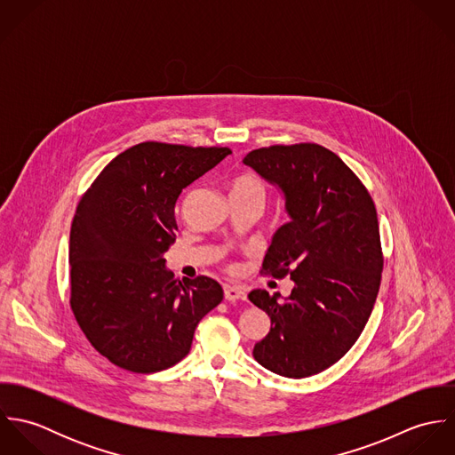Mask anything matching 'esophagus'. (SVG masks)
I'll use <instances>...</instances> for the list:
<instances>
[{
    "instance_id": "1",
    "label": "esophagus",
    "mask_w": 455,
    "mask_h": 455,
    "mask_svg": "<svg viewBox=\"0 0 455 455\" xmlns=\"http://www.w3.org/2000/svg\"><path fill=\"white\" fill-rule=\"evenodd\" d=\"M224 298L228 301H236V299H245V291L236 285H226L224 287Z\"/></svg>"
}]
</instances>
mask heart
Masks as SVG:
<instances>
[{
	"instance_id": "1",
	"label": "heart",
	"mask_w": 455,
	"mask_h": 455,
	"mask_svg": "<svg viewBox=\"0 0 455 455\" xmlns=\"http://www.w3.org/2000/svg\"><path fill=\"white\" fill-rule=\"evenodd\" d=\"M231 193H243V195H251L252 193V195L264 196V184L256 177L243 175V177H240V179H236L233 182Z\"/></svg>"
}]
</instances>
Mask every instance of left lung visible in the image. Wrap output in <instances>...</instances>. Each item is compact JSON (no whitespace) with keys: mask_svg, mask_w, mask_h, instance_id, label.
Here are the masks:
<instances>
[{"mask_svg":"<svg viewBox=\"0 0 455 455\" xmlns=\"http://www.w3.org/2000/svg\"><path fill=\"white\" fill-rule=\"evenodd\" d=\"M243 164L280 189L291 217L273 235L262 262L275 278L291 275V294H249L271 321L254 345V359L287 379L317 375L357 341L379 294L384 259L373 199L354 172L317 143L258 148Z\"/></svg>","mask_w":455,"mask_h":455,"instance_id":"8db88e82","label":"left lung"}]
</instances>
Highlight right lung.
Here are the masks:
<instances>
[{"instance_id":"obj_1","label":"right lung","mask_w":455,"mask_h":455,"mask_svg":"<svg viewBox=\"0 0 455 455\" xmlns=\"http://www.w3.org/2000/svg\"><path fill=\"white\" fill-rule=\"evenodd\" d=\"M229 154L143 141L112 159L82 196L69 231V305L91 345L116 366L172 368L222 301L213 278L175 280L163 256L177 238L179 196Z\"/></svg>"}]
</instances>
